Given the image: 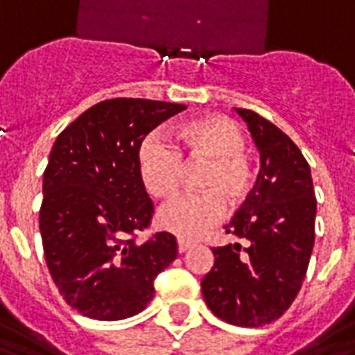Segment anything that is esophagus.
Returning <instances> with one entry per match:
<instances>
[{"instance_id": "1", "label": "esophagus", "mask_w": 355, "mask_h": 355, "mask_svg": "<svg viewBox=\"0 0 355 355\" xmlns=\"http://www.w3.org/2000/svg\"><path fill=\"white\" fill-rule=\"evenodd\" d=\"M193 247V241H190V239H178V253H186L188 249H192Z\"/></svg>"}]
</instances>
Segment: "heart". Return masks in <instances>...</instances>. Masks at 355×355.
I'll use <instances>...</instances> for the list:
<instances>
[{"instance_id": "heart-1", "label": "heart", "mask_w": 355, "mask_h": 355, "mask_svg": "<svg viewBox=\"0 0 355 355\" xmlns=\"http://www.w3.org/2000/svg\"><path fill=\"white\" fill-rule=\"evenodd\" d=\"M178 150L159 137H148L139 150L144 188L157 200H169L182 184L185 165L203 167L196 178L198 193H186L163 205L157 224L184 238L200 236L224 215L226 203L238 209L257 186V167L247 152L245 131L226 116H205L177 129Z\"/></svg>"}]
</instances>
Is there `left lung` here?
<instances>
[{
  "label": "left lung",
  "mask_w": 355,
  "mask_h": 355,
  "mask_svg": "<svg viewBox=\"0 0 355 355\" xmlns=\"http://www.w3.org/2000/svg\"><path fill=\"white\" fill-rule=\"evenodd\" d=\"M236 112L261 152L253 196L226 224V234L247 247H215V264L201 279V293L216 318L262 327L287 312L304 282L318 201L310 165L297 144L253 110Z\"/></svg>",
  "instance_id": "left-lung-1"
}]
</instances>
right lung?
I'll return each instance as SVG.
<instances>
[{
  "instance_id": "1",
  "label": "right lung",
  "mask_w": 355,
  "mask_h": 355,
  "mask_svg": "<svg viewBox=\"0 0 355 355\" xmlns=\"http://www.w3.org/2000/svg\"><path fill=\"white\" fill-rule=\"evenodd\" d=\"M186 110L146 98H110L60 132L43 173L40 232L53 282L73 310L116 321L142 312L159 272L177 259V239L155 232L154 203L139 171L148 132Z\"/></svg>"
}]
</instances>
